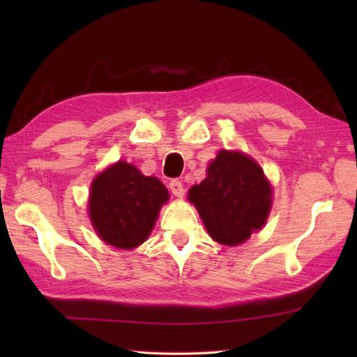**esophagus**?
I'll use <instances>...</instances> for the list:
<instances>
[{
	"label": "esophagus",
	"mask_w": 357,
	"mask_h": 357,
	"mask_svg": "<svg viewBox=\"0 0 357 357\" xmlns=\"http://www.w3.org/2000/svg\"><path fill=\"white\" fill-rule=\"evenodd\" d=\"M168 187H170V190L173 195L176 197H183L184 195V185L183 183H181L179 179H172L170 184H168Z\"/></svg>",
	"instance_id": "obj_1"
}]
</instances>
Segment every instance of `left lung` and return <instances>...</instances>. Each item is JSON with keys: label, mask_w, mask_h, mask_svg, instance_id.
<instances>
[{"label": "left lung", "mask_w": 357, "mask_h": 357, "mask_svg": "<svg viewBox=\"0 0 357 357\" xmlns=\"http://www.w3.org/2000/svg\"><path fill=\"white\" fill-rule=\"evenodd\" d=\"M211 238L238 245L259 229L271 209V185L255 160L220 151L208 176L189 190Z\"/></svg>", "instance_id": "1"}]
</instances>
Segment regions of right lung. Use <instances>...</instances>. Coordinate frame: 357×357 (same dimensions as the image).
I'll use <instances>...</instances> for the list:
<instances>
[{
    "label": "right lung",
    "instance_id": "1",
    "mask_svg": "<svg viewBox=\"0 0 357 357\" xmlns=\"http://www.w3.org/2000/svg\"><path fill=\"white\" fill-rule=\"evenodd\" d=\"M165 185L143 176L134 165L118 162L94 179L89 215L99 236L119 249H134L149 236L162 204Z\"/></svg>",
    "mask_w": 357,
    "mask_h": 357
}]
</instances>
